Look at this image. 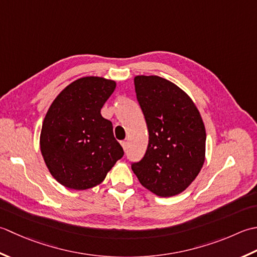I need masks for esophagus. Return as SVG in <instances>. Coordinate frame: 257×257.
I'll return each mask as SVG.
<instances>
[{"label": "esophagus", "instance_id": "esophagus-1", "mask_svg": "<svg viewBox=\"0 0 257 257\" xmlns=\"http://www.w3.org/2000/svg\"><path fill=\"white\" fill-rule=\"evenodd\" d=\"M127 141H122L121 142V145L123 146V149H124V151H126L127 150Z\"/></svg>", "mask_w": 257, "mask_h": 257}]
</instances>
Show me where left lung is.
Listing matches in <instances>:
<instances>
[{
	"mask_svg": "<svg viewBox=\"0 0 257 257\" xmlns=\"http://www.w3.org/2000/svg\"><path fill=\"white\" fill-rule=\"evenodd\" d=\"M134 85L148 125L149 145L132 170L154 194H180L195 180L205 160L201 114L184 91L163 77L139 75Z\"/></svg>",
	"mask_w": 257,
	"mask_h": 257,
	"instance_id": "obj_1",
	"label": "left lung"
}]
</instances>
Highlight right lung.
<instances>
[{"label": "right lung", "mask_w": 257, "mask_h": 257, "mask_svg": "<svg viewBox=\"0 0 257 257\" xmlns=\"http://www.w3.org/2000/svg\"><path fill=\"white\" fill-rule=\"evenodd\" d=\"M116 83L86 76L66 86L51 104L42 125L40 145L54 179L72 190L99 184L124 155L112 122L101 108Z\"/></svg>", "instance_id": "right-lung-1"}]
</instances>
